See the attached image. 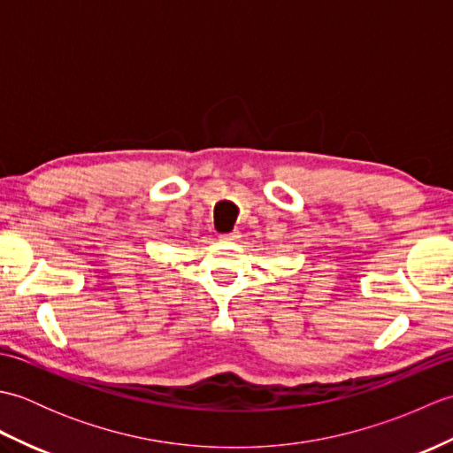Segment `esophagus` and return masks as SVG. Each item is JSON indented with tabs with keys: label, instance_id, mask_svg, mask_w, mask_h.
Returning <instances> with one entry per match:
<instances>
[{
	"label": "esophagus",
	"instance_id": "34e87169",
	"mask_svg": "<svg viewBox=\"0 0 453 453\" xmlns=\"http://www.w3.org/2000/svg\"><path fill=\"white\" fill-rule=\"evenodd\" d=\"M219 239H221V242H237V239H239V232L224 234V235H219Z\"/></svg>",
	"mask_w": 453,
	"mask_h": 453
}]
</instances>
